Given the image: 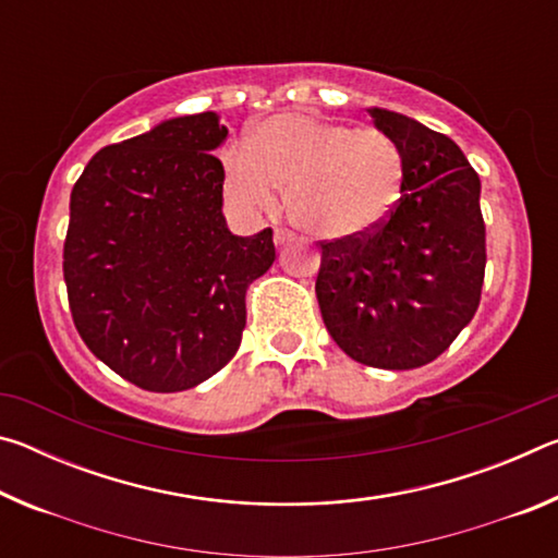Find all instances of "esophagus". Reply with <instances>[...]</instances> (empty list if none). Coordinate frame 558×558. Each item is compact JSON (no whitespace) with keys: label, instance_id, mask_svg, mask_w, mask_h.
I'll return each mask as SVG.
<instances>
[{"label":"esophagus","instance_id":"1","mask_svg":"<svg viewBox=\"0 0 558 558\" xmlns=\"http://www.w3.org/2000/svg\"><path fill=\"white\" fill-rule=\"evenodd\" d=\"M272 241H276V245H286L288 241H292V233L286 229H278L276 235H272Z\"/></svg>","mask_w":558,"mask_h":558}]
</instances>
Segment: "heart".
Wrapping results in <instances>:
<instances>
[{
    "mask_svg": "<svg viewBox=\"0 0 558 558\" xmlns=\"http://www.w3.org/2000/svg\"><path fill=\"white\" fill-rule=\"evenodd\" d=\"M401 182V153L384 132L305 112L256 122L245 147L223 155V189L239 209H272L288 184L290 219L325 241L379 229L399 204Z\"/></svg>",
    "mask_w": 558,
    "mask_h": 558,
    "instance_id": "obj_1",
    "label": "heart"
}]
</instances>
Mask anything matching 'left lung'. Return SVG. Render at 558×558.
<instances>
[{
  "label": "left lung",
  "instance_id": "left-lung-1",
  "mask_svg": "<svg viewBox=\"0 0 558 558\" xmlns=\"http://www.w3.org/2000/svg\"><path fill=\"white\" fill-rule=\"evenodd\" d=\"M369 116L401 153V199L376 231L323 243L315 292L327 332L354 362L415 369L446 352L480 305V177L440 132L386 108Z\"/></svg>",
  "mask_w": 558,
  "mask_h": 558
}]
</instances>
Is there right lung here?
<instances>
[{"instance_id":"obj_1","label":"right lung","mask_w":558,"mask_h":558,"mask_svg":"<svg viewBox=\"0 0 558 558\" xmlns=\"http://www.w3.org/2000/svg\"><path fill=\"white\" fill-rule=\"evenodd\" d=\"M229 130L216 112L102 147L71 192L63 278L75 329L145 391L194 389L231 362L245 290L276 260L272 231L226 226Z\"/></svg>"}]
</instances>
